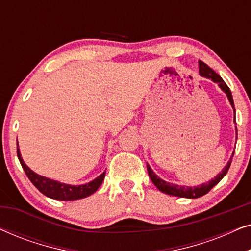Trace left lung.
<instances>
[{"label": "left lung", "instance_id": "1", "mask_svg": "<svg viewBox=\"0 0 251 251\" xmlns=\"http://www.w3.org/2000/svg\"><path fill=\"white\" fill-rule=\"evenodd\" d=\"M199 72H200V75H202V76L211 78L212 81L216 82V83H218V85L221 87L222 90L224 91L226 95H227L228 100H229V102H231L232 107L234 108V102H233V97H232L231 90H229V88L227 87V84L225 83L224 80H223V78L219 76V75L216 73L214 70H211V68L209 67L207 64H204L203 61H200V60H199ZM234 112H235V108H234ZM233 155H234V153H233ZM232 157L229 159L228 163L226 164L224 170H222V173L218 174L217 176L215 177V179H212L210 181H208V183L202 184V185H200V186H195V187L179 186V185L167 183V181L160 179V178L153 173V170L151 169V167L149 166V164H147V171H149L150 178H151V180L153 181V184L155 185V186L159 188L161 192H163V193L169 194V195H174V197H179V198L197 199V198L202 197V195L207 194L208 192L215 186V185H217L219 181L223 179V177H224L225 175L227 174V171L229 169V166H231Z\"/></svg>", "mask_w": 251, "mask_h": 251}]
</instances>
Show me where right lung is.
<instances>
[{"instance_id":"1","label":"right lung","mask_w":251,"mask_h":251,"mask_svg":"<svg viewBox=\"0 0 251 251\" xmlns=\"http://www.w3.org/2000/svg\"><path fill=\"white\" fill-rule=\"evenodd\" d=\"M17 155H18L19 162L22 164L24 171H25L27 177L29 178V180L32 181L34 186H35L41 193L46 195V197L54 199V200L73 201V200H78V199L87 198L98 190L105 178V173H102L100 176H98L96 179L84 185L73 186V185L63 184V183H59V181L40 176V175H37L34 173V171L30 170L22 159V155H20V152L18 149V143H17Z\"/></svg>"}]
</instances>
